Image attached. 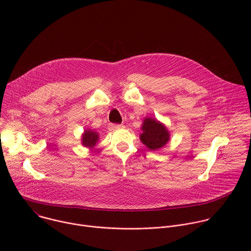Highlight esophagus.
<instances>
[{
	"instance_id": "1",
	"label": "esophagus",
	"mask_w": 251,
	"mask_h": 251,
	"mask_svg": "<svg viewBox=\"0 0 251 251\" xmlns=\"http://www.w3.org/2000/svg\"><path fill=\"white\" fill-rule=\"evenodd\" d=\"M123 128V125H118V124H111L109 126V130L110 131H115V130H118V129H121Z\"/></svg>"
}]
</instances>
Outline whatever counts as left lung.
<instances>
[{
  "mask_svg": "<svg viewBox=\"0 0 251 251\" xmlns=\"http://www.w3.org/2000/svg\"><path fill=\"white\" fill-rule=\"evenodd\" d=\"M140 140L148 149L154 151L163 148L170 141V132L167 127L156 118L147 117L141 127Z\"/></svg>",
  "mask_w": 251,
  "mask_h": 251,
  "instance_id": "8db88e82",
  "label": "left lung"
}]
</instances>
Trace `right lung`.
I'll use <instances>...</instances> for the list:
<instances>
[{"label": "right lung", "mask_w": 251, "mask_h": 251, "mask_svg": "<svg viewBox=\"0 0 251 251\" xmlns=\"http://www.w3.org/2000/svg\"><path fill=\"white\" fill-rule=\"evenodd\" d=\"M99 140V134L93 130L85 129L81 135V144L83 147L93 149Z\"/></svg>", "instance_id": "add662e5"}]
</instances>
